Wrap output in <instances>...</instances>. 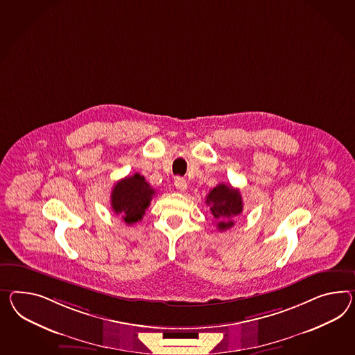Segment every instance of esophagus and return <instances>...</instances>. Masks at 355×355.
Masks as SVG:
<instances>
[{"label":"esophagus","mask_w":355,"mask_h":355,"mask_svg":"<svg viewBox=\"0 0 355 355\" xmlns=\"http://www.w3.org/2000/svg\"><path fill=\"white\" fill-rule=\"evenodd\" d=\"M175 187H176V189L179 191H184L187 189V187H188V184L185 182V179H182V178H176L175 179Z\"/></svg>","instance_id":"34e87169"}]
</instances>
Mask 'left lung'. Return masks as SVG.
Instances as JSON below:
<instances>
[{
	"mask_svg": "<svg viewBox=\"0 0 355 355\" xmlns=\"http://www.w3.org/2000/svg\"><path fill=\"white\" fill-rule=\"evenodd\" d=\"M206 203L211 206L209 209L218 224V230H227L233 227V218L238 216L243 209L239 191L225 184H218L211 189L206 197Z\"/></svg>",
	"mask_w": 355,
	"mask_h": 355,
	"instance_id": "8db88e82",
	"label": "left lung"
}]
</instances>
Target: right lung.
<instances>
[{"label":"right lung","mask_w":355,"mask_h":355,"mask_svg":"<svg viewBox=\"0 0 355 355\" xmlns=\"http://www.w3.org/2000/svg\"><path fill=\"white\" fill-rule=\"evenodd\" d=\"M155 189L146 182L144 176L134 173L119 180L112 189V209L121 215L128 225H132L143 218L146 209L155 196Z\"/></svg>","instance_id":"1"}]
</instances>
